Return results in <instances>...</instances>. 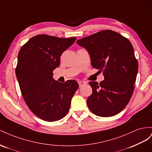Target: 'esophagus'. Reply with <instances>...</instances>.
I'll use <instances>...</instances> for the list:
<instances>
[{
	"label": "esophagus",
	"mask_w": 152,
	"mask_h": 152,
	"mask_svg": "<svg viewBox=\"0 0 152 152\" xmlns=\"http://www.w3.org/2000/svg\"><path fill=\"white\" fill-rule=\"evenodd\" d=\"M77 82H78V84H79L80 87H81V86L82 85H84V84H85V83H86V82H85V81H78Z\"/></svg>",
	"instance_id": "obj_1"
}]
</instances>
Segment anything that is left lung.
I'll list each match as a JSON object with an SVG mask.
<instances>
[{
  "mask_svg": "<svg viewBox=\"0 0 152 152\" xmlns=\"http://www.w3.org/2000/svg\"><path fill=\"white\" fill-rule=\"evenodd\" d=\"M88 51L94 68L103 72L104 80L90 81L92 94L86 103L95 115H116L127 105L134 89L138 62L132 44L119 33L106 30L76 41Z\"/></svg>",
  "mask_w": 152,
  "mask_h": 152,
  "instance_id": "obj_1",
  "label": "left lung"
}]
</instances>
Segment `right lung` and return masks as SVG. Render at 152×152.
I'll return each mask as SVG.
<instances>
[{
	"label": "right lung",
	"instance_id": "right-lung-1",
	"mask_svg": "<svg viewBox=\"0 0 152 152\" xmlns=\"http://www.w3.org/2000/svg\"><path fill=\"white\" fill-rule=\"evenodd\" d=\"M76 39L37 35L19 51L16 76L21 94L30 110L47 122L59 120L67 115L79 87L75 80L62 83L53 78L60 56Z\"/></svg>",
	"mask_w": 152,
	"mask_h": 152
}]
</instances>
